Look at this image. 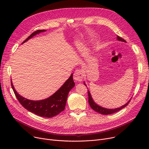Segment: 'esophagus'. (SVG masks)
<instances>
[{
    "mask_svg": "<svg viewBox=\"0 0 149 149\" xmlns=\"http://www.w3.org/2000/svg\"><path fill=\"white\" fill-rule=\"evenodd\" d=\"M74 80L76 82H80L83 79V74L80 70H76L74 74Z\"/></svg>",
    "mask_w": 149,
    "mask_h": 149,
    "instance_id": "1",
    "label": "esophagus"
}]
</instances>
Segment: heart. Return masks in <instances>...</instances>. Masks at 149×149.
<instances>
[{
	"label": "heart",
	"mask_w": 149,
	"mask_h": 149,
	"mask_svg": "<svg viewBox=\"0 0 149 149\" xmlns=\"http://www.w3.org/2000/svg\"><path fill=\"white\" fill-rule=\"evenodd\" d=\"M96 44H97V43H96L95 42H93L92 43V48H95V46H96Z\"/></svg>",
	"instance_id": "heart-1"
}]
</instances>
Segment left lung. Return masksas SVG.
<instances>
[{
  "label": "left lung",
  "mask_w": 149,
  "mask_h": 149,
  "mask_svg": "<svg viewBox=\"0 0 149 149\" xmlns=\"http://www.w3.org/2000/svg\"><path fill=\"white\" fill-rule=\"evenodd\" d=\"M116 40H118L120 42H126V41H125L123 38H121L120 37L117 36L116 37ZM84 84L86 86H87L85 82L84 81ZM88 96H89V104L91 106V107L93 109V111H95V112L100 113V114H103V115H110V114H112V113H114L116 112H118L120 110H121L122 109L124 108L125 107H126V106H127V104L129 103L130 101L131 100V98L127 101V103H126L125 104H124L123 106H121V107H117V108H115V109H107V108H105V107H103L102 106H101L98 104H97L94 100H93L92 97V95L90 93V91L88 90Z\"/></svg>",
  "instance_id": "1"
}]
</instances>
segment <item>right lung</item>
Wrapping results in <instances>:
<instances>
[{"label": "right lung", "instance_id": "right-lung-1", "mask_svg": "<svg viewBox=\"0 0 149 149\" xmlns=\"http://www.w3.org/2000/svg\"><path fill=\"white\" fill-rule=\"evenodd\" d=\"M46 31V30L43 29L35 31L22 44L25 43L37 34L45 32ZM11 81V87L15 95L22 106L27 109L28 111L40 116L45 117V118H51L64 111L68 93L75 86V83L73 80V74H72L64 84L49 97L41 100H31L19 94L15 91L12 81Z\"/></svg>", "mask_w": 149, "mask_h": 149}]
</instances>
